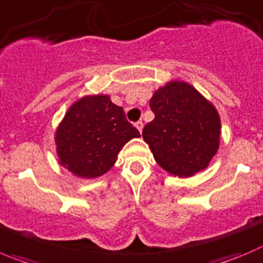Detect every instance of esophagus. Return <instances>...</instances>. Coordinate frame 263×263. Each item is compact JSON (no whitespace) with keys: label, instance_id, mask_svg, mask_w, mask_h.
I'll use <instances>...</instances> for the list:
<instances>
[{"label":"esophagus","instance_id":"34e87169","mask_svg":"<svg viewBox=\"0 0 263 263\" xmlns=\"http://www.w3.org/2000/svg\"><path fill=\"white\" fill-rule=\"evenodd\" d=\"M136 127H137V129H138L139 133H142V130H143V122L138 121V122H137V124H136Z\"/></svg>","mask_w":263,"mask_h":263}]
</instances>
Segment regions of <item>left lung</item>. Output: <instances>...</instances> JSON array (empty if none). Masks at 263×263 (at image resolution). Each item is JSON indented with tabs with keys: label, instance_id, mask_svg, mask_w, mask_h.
Segmentation results:
<instances>
[{
	"label": "left lung",
	"instance_id": "1",
	"mask_svg": "<svg viewBox=\"0 0 263 263\" xmlns=\"http://www.w3.org/2000/svg\"><path fill=\"white\" fill-rule=\"evenodd\" d=\"M155 119L142 132L157 164L176 177L204 171L217 154L221 119L212 102L191 84L172 80L149 99Z\"/></svg>",
	"mask_w": 263,
	"mask_h": 263
}]
</instances>
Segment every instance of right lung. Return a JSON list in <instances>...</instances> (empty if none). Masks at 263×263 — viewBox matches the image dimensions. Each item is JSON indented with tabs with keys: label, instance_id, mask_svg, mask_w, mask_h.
<instances>
[{
	"label": "right lung",
	"instance_id": "right-lung-1",
	"mask_svg": "<svg viewBox=\"0 0 263 263\" xmlns=\"http://www.w3.org/2000/svg\"><path fill=\"white\" fill-rule=\"evenodd\" d=\"M139 137L138 130L126 120L122 107L112 103L107 94L77 99L54 134L58 162L84 179L106 174L122 147Z\"/></svg>",
	"mask_w": 263,
	"mask_h": 263
}]
</instances>
